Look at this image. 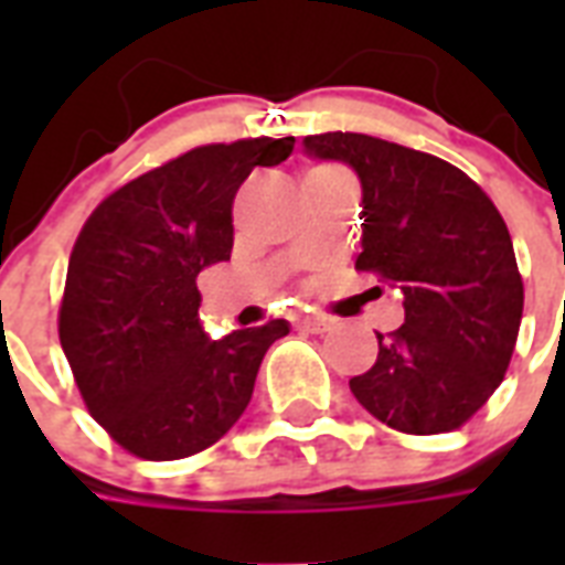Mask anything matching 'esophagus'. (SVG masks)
<instances>
[{
	"label": "esophagus",
	"instance_id": "obj_1",
	"mask_svg": "<svg viewBox=\"0 0 565 565\" xmlns=\"http://www.w3.org/2000/svg\"><path fill=\"white\" fill-rule=\"evenodd\" d=\"M299 328L308 331V334H326V331H331V322L326 317H305L299 322Z\"/></svg>",
	"mask_w": 565,
	"mask_h": 565
}]
</instances>
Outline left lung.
Wrapping results in <instances>:
<instances>
[{
    "label": "left lung",
    "instance_id": "1",
    "mask_svg": "<svg viewBox=\"0 0 565 565\" xmlns=\"http://www.w3.org/2000/svg\"><path fill=\"white\" fill-rule=\"evenodd\" d=\"M301 146L313 161L358 172L363 252L354 266L404 292V326L377 334V361L349 381L354 398L404 434L460 428L508 372L525 305L499 207L437 154L352 131Z\"/></svg>",
    "mask_w": 565,
    "mask_h": 565
}]
</instances>
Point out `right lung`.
<instances>
[{
	"mask_svg": "<svg viewBox=\"0 0 565 565\" xmlns=\"http://www.w3.org/2000/svg\"><path fill=\"white\" fill-rule=\"evenodd\" d=\"M292 137L199 146L110 193L84 222L57 334L93 419L143 460H181L225 437L252 402L287 319L213 340L195 278L231 257V204Z\"/></svg>",
	"mask_w": 565,
	"mask_h": 565,
	"instance_id": "obj_1",
	"label": "right lung"
}]
</instances>
